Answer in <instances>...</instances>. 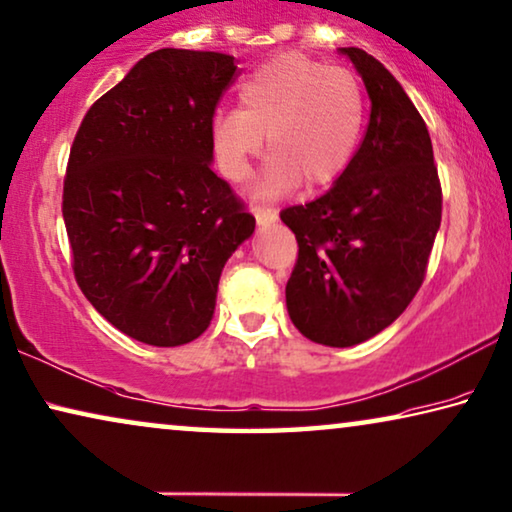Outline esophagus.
Listing matches in <instances>:
<instances>
[{
	"label": "esophagus",
	"instance_id": "esophagus-1",
	"mask_svg": "<svg viewBox=\"0 0 512 512\" xmlns=\"http://www.w3.org/2000/svg\"><path fill=\"white\" fill-rule=\"evenodd\" d=\"M254 217L258 221V226H272L274 221L279 219V212L270 205H256L254 207Z\"/></svg>",
	"mask_w": 512,
	"mask_h": 512
}]
</instances>
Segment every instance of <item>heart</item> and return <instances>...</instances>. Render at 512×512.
Segmentation results:
<instances>
[{"mask_svg": "<svg viewBox=\"0 0 512 512\" xmlns=\"http://www.w3.org/2000/svg\"><path fill=\"white\" fill-rule=\"evenodd\" d=\"M240 110L212 117L214 159L228 180H242L249 161L263 150L268 164L256 184L258 196H279L300 177L325 187L355 157L365 127V96L346 69L305 55H279L258 66L238 90Z\"/></svg>", "mask_w": 512, "mask_h": 512, "instance_id": "heart-1", "label": "heart"}]
</instances>
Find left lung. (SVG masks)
<instances>
[{
	"mask_svg": "<svg viewBox=\"0 0 512 512\" xmlns=\"http://www.w3.org/2000/svg\"><path fill=\"white\" fill-rule=\"evenodd\" d=\"M367 87L365 138L330 191L281 210L298 240L286 284L295 328L323 346L367 342L416 298L441 226V182L429 131L385 66L339 48Z\"/></svg>",
	"mask_w": 512,
	"mask_h": 512,
	"instance_id": "8db88e82",
	"label": "left lung"
}]
</instances>
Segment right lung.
I'll return each mask as SVG.
<instances>
[{"mask_svg":"<svg viewBox=\"0 0 512 512\" xmlns=\"http://www.w3.org/2000/svg\"><path fill=\"white\" fill-rule=\"evenodd\" d=\"M231 55L161 48L92 103L71 145L62 214L92 307L143 344L207 330L221 270L256 219L212 170L210 124Z\"/></svg>","mask_w":512,"mask_h":512,"instance_id":"obj_1","label":"right lung"}]
</instances>
